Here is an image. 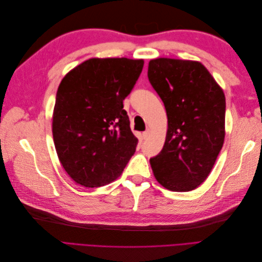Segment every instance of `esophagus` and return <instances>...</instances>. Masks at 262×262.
Masks as SVG:
<instances>
[{"instance_id":"obj_1","label":"esophagus","mask_w":262,"mask_h":262,"mask_svg":"<svg viewBox=\"0 0 262 262\" xmlns=\"http://www.w3.org/2000/svg\"><path fill=\"white\" fill-rule=\"evenodd\" d=\"M142 137H143L144 140H146L148 137H149V130H146L143 132V134H142Z\"/></svg>"}]
</instances>
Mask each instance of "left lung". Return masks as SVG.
I'll return each mask as SVG.
<instances>
[{
  "instance_id": "obj_1",
  "label": "left lung",
  "mask_w": 262,
  "mask_h": 262,
  "mask_svg": "<svg viewBox=\"0 0 262 262\" xmlns=\"http://www.w3.org/2000/svg\"><path fill=\"white\" fill-rule=\"evenodd\" d=\"M147 76L168 119L163 149L149 160L154 176L171 191H190L207 179L223 146L224 93L195 61L150 60Z\"/></svg>"
}]
</instances>
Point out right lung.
Listing matches in <instances>:
<instances>
[{
  "label": "right lung",
  "instance_id": "right-lung-1",
  "mask_svg": "<svg viewBox=\"0 0 262 262\" xmlns=\"http://www.w3.org/2000/svg\"><path fill=\"white\" fill-rule=\"evenodd\" d=\"M143 60L90 59L63 77L52 117L54 146L77 184L95 188L121 175L136 152L123 100L136 85Z\"/></svg>",
  "mask_w": 262,
  "mask_h": 262
}]
</instances>
